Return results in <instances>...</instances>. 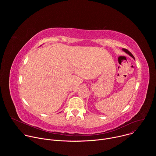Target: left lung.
I'll return each instance as SVG.
<instances>
[{"label":"left lung","instance_id":"obj_1","mask_svg":"<svg viewBox=\"0 0 156 156\" xmlns=\"http://www.w3.org/2000/svg\"><path fill=\"white\" fill-rule=\"evenodd\" d=\"M122 50H123L124 52H125L126 54H128L129 55H130L133 58H134V59H135L134 56H133V54H132L129 51H128L127 49H122Z\"/></svg>","mask_w":156,"mask_h":156}]
</instances>
